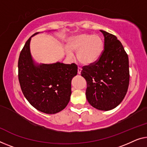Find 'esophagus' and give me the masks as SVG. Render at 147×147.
Wrapping results in <instances>:
<instances>
[{
    "label": "esophagus",
    "instance_id": "1",
    "mask_svg": "<svg viewBox=\"0 0 147 147\" xmlns=\"http://www.w3.org/2000/svg\"><path fill=\"white\" fill-rule=\"evenodd\" d=\"M81 71H82V69H81L80 67H78V74H80Z\"/></svg>",
    "mask_w": 147,
    "mask_h": 147
}]
</instances>
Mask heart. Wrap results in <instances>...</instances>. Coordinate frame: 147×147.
<instances>
[{"label": "heart", "mask_w": 147, "mask_h": 147, "mask_svg": "<svg viewBox=\"0 0 147 147\" xmlns=\"http://www.w3.org/2000/svg\"><path fill=\"white\" fill-rule=\"evenodd\" d=\"M104 50V41L99 35L82 34L71 37L65 51L72 57V51L77 53L78 61L84 65H90L99 59Z\"/></svg>", "instance_id": "obj_1"}]
</instances>
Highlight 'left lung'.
I'll return each instance as SVG.
<instances>
[{"mask_svg": "<svg viewBox=\"0 0 147 147\" xmlns=\"http://www.w3.org/2000/svg\"><path fill=\"white\" fill-rule=\"evenodd\" d=\"M104 49L95 63L83 67L81 76L86 80V96L92 106L108 111L122 102L129 83V59L121 43L114 35L100 30Z\"/></svg>", "mask_w": 147, "mask_h": 147, "instance_id": "left-lung-1", "label": "left lung"}]
</instances>
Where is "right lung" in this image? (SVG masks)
<instances>
[{
  "instance_id": "right-lung-1",
  "label": "right lung",
  "mask_w": 147,
  "mask_h": 147,
  "mask_svg": "<svg viewBox=\"0 0 147 147\" xmlns=\"http://www.w3.org/2000/svg\"><path fill=\"white\" fill-rule=\"evenodd\" d=\"M26 41L18 59V79L22 91L33 107L47 114L59 112L71 95V80L77 74L76 64H38L30 52L31 38Z\"/></svg>"
}]
</instances>
